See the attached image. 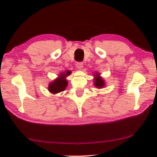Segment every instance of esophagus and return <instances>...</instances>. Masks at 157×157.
<instances>
[{
    "instance_id": "obj_1",
    "label": "esophagus",
    "mask_w": 157,
    "mask_h": 157,
    "mask_svg": "<svg viewBox=\"0 0 157 157\" xmlns=\"http://www.w3.org/2000/svg\"><path fill=\"white\" fill-rule=\"evenodd\" d=\"M76 66L78 69H82V68L83 67V63L82 62H78V63H76Z\"/></svg>"
}]
</instances>
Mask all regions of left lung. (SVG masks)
Returning <instances> with one entry per match:
<instances>
[{"instance_id":"1","label":"left lung","mask_w":157,"mask_h":157,"mask_svg":"<svg viewBox=\"0 0 157 157\" xmlns=\"http://www.w3.org/2000/svg\"><path fill=\"white\" fill-rule=\"evenodd\" d=\"M95 78H94V85H95L96 87L98 88V89H101V88H104L105 86L104 81L103 80L101 77H100L99 74H95Z\"/></svg>"}]
</instances>
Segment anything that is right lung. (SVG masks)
<instances>
[{
	"label": "right lung",
	"mask_w": 157,
	"mask_h": 157,
	"mask_svg": "<svg viewBox=\"0 0 157 157\" xmlns=\"http://www.w3.org/2000/svg\"><path fill=\"white\" fill-rule=\"evenodd\" d=\"M70 71H67L66 74L64 72L60 74L59 78H57L53 82L50 83V84L48 86V91L52 94H58L59 92L64 91L68 85L66 77L70 75Z\"/></svg>",
	"instance_id": "right-lung-1"
}]
</instances>
